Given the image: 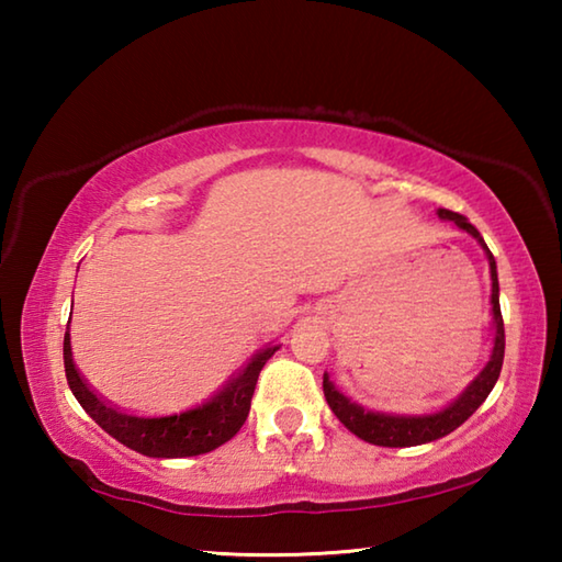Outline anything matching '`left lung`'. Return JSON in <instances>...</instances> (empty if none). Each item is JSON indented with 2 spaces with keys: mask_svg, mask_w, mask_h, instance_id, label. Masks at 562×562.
Listing matches in <instances>:
<instances>
[{
  "mask_svg": "<svg viewBox=\"0 0 562 562\" xmlns=\"http://www.w3.org/2000/svg\"><path fill=\"white\" fill-rule=\"evenodd\" d=\"M439 217L443 221H453L456 225L473 235L475 240L483 245V250L488 255V265H491V280H493V290H491V304H493V322H496V341H493V355L486 369L473 379V384L465 389V392L456 398L451 406H446L439 414H429V416H392V414H379V412H367L359 404L349 402L345 394H339L335 384L329 382V376L325 374L322 379V389H325V398L331 412L339 418L347 429L359 436L361 441H369L374 446H389V449H402V446H418V443H429L441 439V436L451 434L453 429L469 418L475 408H479L486 396L491 394V389L496 386L498 376H501V367H503V351H506V329H503V315H501V302H498V272H496V260H493L491 250L483 243L481 233L465 221L463 215L446 211V207H439Z\"/></svg>",
  "mask_w": 562,
  "mask_h": 562,
  "instance_id": "8db88e82",
  "label": "left lung"
}]
</instances>
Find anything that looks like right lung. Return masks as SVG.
Instances as JSON below:
<instances>
[{
    "instance_id": "add662e5",
    "label": "right lung",
    "mask_w": 562,
    "mask_h": 562,
    "mask_svg": "<svg viewBox=\"0 0 562 562\" xmlns=\"http://www.w3.org/2000/svg\"><path fill=\"white\" fill-rule=\"evenodd\" d=\"M274 351H278V347L262 349L211 402L173 416H136L111 406L106 398L93 392L87 379L76 369L69 331L64 335V369L76 402L113 439L133 451L154 456V459H183V456L213 451L240 431L247 414H250L260 369Z\"/></svg>"
}]
</instances>
